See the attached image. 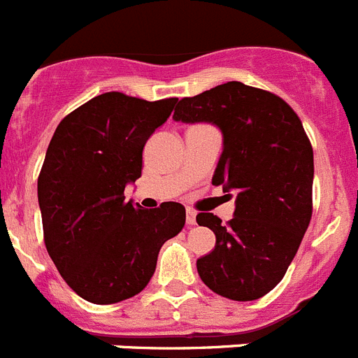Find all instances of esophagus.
I'll return each mask as SVG.
<instances>
[{
    "instance_id": "34e87169",
    "label": "esophagus",
    "mask_w": 358,
    "mask_h": 358,
    "mask_svg": "<svg viewBox=\"0 0 358 358\" xmlns=\"http://www.w3.org/2000/svg\"><path fill=\"white\" fill-rule=\"evenodd\" d=\"M195 215H197V212L192 208L186 210V224L188 226H194L195 224Z\"/></svg>"
}]
</instances>
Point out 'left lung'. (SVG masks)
I'll use <instances>...</instances> for the list:
<instances>
[{"instance_id": "obj_1", "label": "left lung", "mask_w": 358, "mask_h": 358, "mask_svg": "<svg viewBox=\"0 0 358 358\" xmlns=\"http://www.w3.org/2000/svg\"><path fill=\"white\" fill-rule=\"evenodd\" d=\"M173 119L221 130L212 182L237 194L228 224L197 215L215 234V248L197 259L199 277L231 301L261 299L282 280L311 219L313 150L301 119L279 96L239 81L185 97Z\"/></svg>"}]
</instances>
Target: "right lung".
I'll list each match as a JSON object with an SVG mask.
<instances>
[{"label":"right lung","mask_w":358,"mask_h":358,"mask_svg":"<svg viewBox=\"0 0 358 358\" xmlns=\"http://www.w3.org/2000/svg\"><path fill=\"white\" fill-rule=\"evenodd\" d=\"M176 103L106 92L66 115L52 136L38 179L45 246L85 301L114 304L143 292L161 246L185 226L182 204L145 210L124 201L127 185L141 177L148 137Z\"/></svg>","instance_id":"right-lung-1"}]
</instances>
